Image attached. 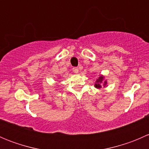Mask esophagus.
Masks as SVG:
<instances>
[{
    "mask_svg": "<svg viewBox=\"0 0 149 149\" xmlns=\"http://www.w3.org/2000/svg\"><path fill=\"white\" fill-rule=\"evenodd\" d=\"M72 70H73V71L75 73H79V68H78L77 67L73 68V69H72Z\"/></svg>",
    "mask_w": 149,
    "mask_h": 149,
    "instance_id": "obj_1",
    "label": "esophagus"
}]
</instances>
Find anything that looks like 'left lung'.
I'll return each mask as SVG.
<instances>
[{
	"label": "left lung",
	"instance_id": "obj_1",
	"mask_svg": "<svg viewBox=\"0 0 149 149\" xmlns=\"http://www.w3.org/2000/svg\"><path fill=\"white\" fill-rule=\"evenodd\" d=\"M104 81V76H100V77H99V79H97V81H96V84L95 85H94V86H95L97 88H101L102 84L104 85V86H105L107 85V81ZM103 82H104V83H103Z\"/></svg>",
	"mask_w": 149,
	"mask_h": 149
}]
</instances>
